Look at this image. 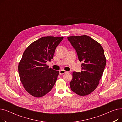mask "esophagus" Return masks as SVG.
<instances>
[{
	"instance_id": "1",
	"label": "esophagus",
	"mask_w": 122,
	"mask_h": 122,
	"mask_svg": "<svg viewBox=\"0 0 122 122\" xmlns=\"http://www.w3.org/2000/svg\"><path fill=\"white\" fill-rule=\"evenodd\" d=\"M66 73H67V72L64 70H60V71H59V74L60 75H63V74Z\"/></svg>"
}]
</instances>
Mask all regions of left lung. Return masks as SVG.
I'll use <instances>...</instances> for the list:
<instances>
[{
    "mask_svg": "<svg viewBox=\"0 0 122 122\" xmlns=\"http://www.w3.org/2000/svg\"><path fill=\"white\" fill-rule=\"evenodd\" d=\"M82 62L81 73L74 72L70 82L71 90L80 96L91 93L97 88L103 73L106 60L99 43L86 35L67 37Z\"/></svg>",
    "mask_w": 122,
    "mask_h": 122,
    "instance_id": "left-lung-1",
    "label": "left lung"
}]
</instances>
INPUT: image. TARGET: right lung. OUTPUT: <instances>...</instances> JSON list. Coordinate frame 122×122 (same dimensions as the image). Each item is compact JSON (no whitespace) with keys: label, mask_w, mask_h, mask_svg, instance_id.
Returning a JSON list of instances; mask_svg holds the SVG:
<instances>
[{"label":"right lung","mask_w":122,"mask_h":122,"mask_svg":"<svg viewBox=\"0 0 122 122\" xmlns=\"http://www.w3.org/2000/svg\"><path fill=\"white\" fill-rule=\"evenodd\" d=\"M63 37L44 36L25 49L19 63L18 72L24 87L29 93L41 97L53 88L59 72L48 68L55 50Z\"/></svg>","instance_id":"add662e5"}]
</instances>
